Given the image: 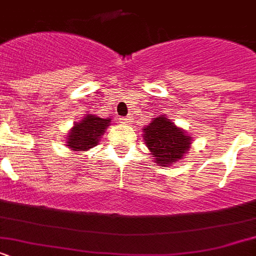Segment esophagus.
Returning <instances> with one entry per match:
<instances>
[{
	"mask_svg": "<svg viewBox=\"0 0 256 256\" xmlns=\"http://www.w3.org/2000/svg\"><path fill=\"white\" fill-rule=\"evenodd\" d=\"M121 124H124V125H130L131 118H130V117H122Z\"/></svg>",
	"mask_w": 256,
	"mask_h": 256,
	"instance_id": "obj_1",
	"label": "esophagus"
}]
</instances>
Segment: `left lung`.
I'll list each match as a JSON object with an SVG mask.
<instances>
[{"mask_svg":"<svg viewBox=\"0 0 256 256\" xmlns=\"http://www.w3.org/2000/svg\"><path fill=\"white\" fill-rule=\"evenodd\" d=\"M143 140L153 162L162 168L182 161L192 146V136L164 114L152 118L143 128Z\"/></svg>","mask_w":256,"mask_h":256,"instance_id":"left-lung-1","label":"left lung"}]
</instances>
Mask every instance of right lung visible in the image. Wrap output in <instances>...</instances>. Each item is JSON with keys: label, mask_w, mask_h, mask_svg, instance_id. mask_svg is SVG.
Instances as JSON below:
<instances>
[{"label": "right lung", "mask_w": 256, "mask_h": 256, "mask_svg": "<svg viewBox=\"0 0 256 256\" xmlns=\"http://www.w3.org/2000/svg\"><path fill=\"white\" fill-rule=\"evenodd\" d=\"M110 122V117L102 118L96 114L88 113L81 121L73 124V128L66 134V146L74 152H86L94 148L100 142L102 135H104Z\"/></svg>", "instance_id": "right-lung-1"}]
</instances>
